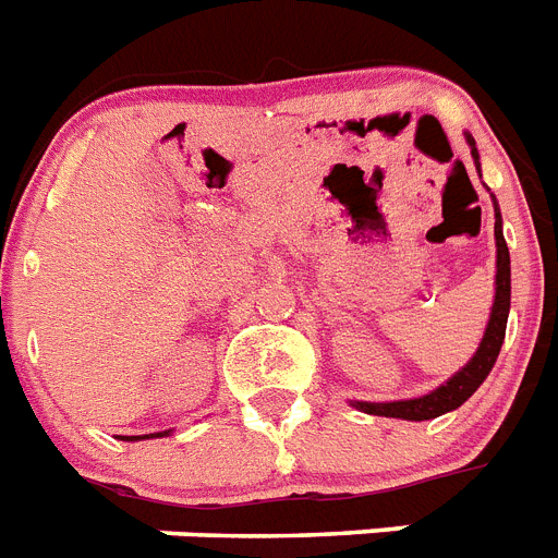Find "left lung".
<instances>
[{
    "mask_svg": "<svg viewBox=\"0 0 558 558\" xmlns=\"http://www.w3.org/2000/svg\"><path fill=\"white\" fill-rule=\"evenodd\" d=\"M468 144H471V156H476L474 138L468 135ZM496 298L494 308H490V323L482 337L480 349L471 357L462 372H457L446 386H439L437 391H430L425 397H416V400H400V402H357L360 411L374 416H397V420H434V416L446 414V411L460 409L468 397L474 395L476 388L482 386V380L488 377V372L494 368L496 357H499V349H502L505 340V326H508V308H510V255L508 243L502 235V215L496 209Z\"/></svg>",
    "mask_w": 558,
    "mask_h": 558,
    "instance_id": "1",
    "label": "left lung"
}]
</instances>
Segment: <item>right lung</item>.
Listing matches in <instances>:
<instances>
[{
	"label": "right lung",
	"instance_id": "add662e5",
	"mask_svg": "<svg viewBox=\"0 0 558 558\" xmlns=\"http://www.w3.org/2000/svg\"><path fill=\"white\" fill-rule=\"evenodd\" d=\"M133 439H135V437H133ZM138 439H142V437H138Z\"/></svg>",
	"mask_w": 558,
	"mask_h": 558
}]
</instances>
